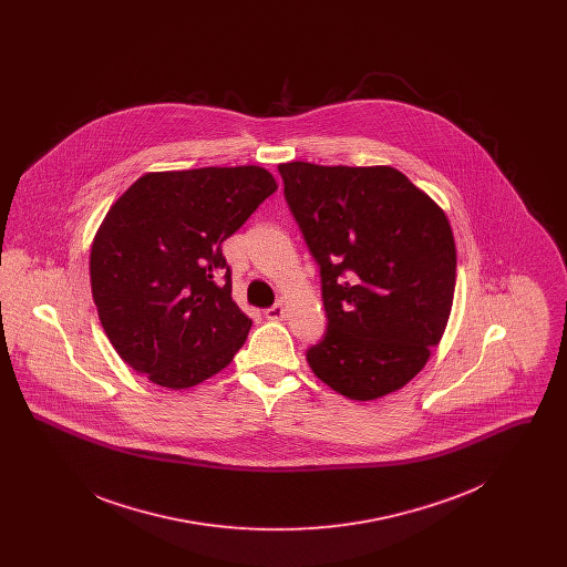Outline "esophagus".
I'll use <instances>...</instances> for the list:
<instances>
[{"mask_svg":"<svg viewBox=\"0 0 567 567\" xmlns=\"http://www.w3.org/2000/svg\"><path fill=\"white\" fill-rule=\"evenodd\" d=\"M287 315V308H285V301H276L271 308L266 310V319L268 321H282Z\"/></svg>","mask_w":567,"mask_h":567,"instance_id":"1","label":"esophagus"}]
</instances>
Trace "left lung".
I'll use <instances>...</instances> for the list:
<instances>
[{"mask_svg":"<svg viewBox=\"0 0 567 567\" xmlns=\"http://www.w3.org/2000/svg\"><path fill=\"white\" fill-rule=\"evenodd\" d=\"M285 197L321 266L323 340L306 352L336 393L370 402L430 361L451 317V223L391 165L280 163Z\"/></svg>","mask_w":567,"mask_h":567,"instance_id":"1","label":"left lung"}]
</instances>
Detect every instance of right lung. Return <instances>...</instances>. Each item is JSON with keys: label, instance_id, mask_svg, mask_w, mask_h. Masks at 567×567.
<instances>
[{"label": "right lung", "instance_id": "add662e5", "mask_svg": "<svg viewBox=\"0 0 567 567\" xmlns=\"http://www.w3.org/2000/svg\"><path fill=\"white\" fill-rule=\"evenodd\" d=\"M278 189L259 165L148 172L91 244V293L118 357L165 389L227 368L252 321L231 299L220 244Z\"/></svg>", "mask_w": 567, "mask_h": 567}]
</instances>
